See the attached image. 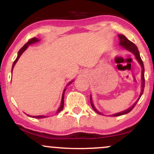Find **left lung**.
Segmentation results:
<instances>
[{
  "label": "left lung",
  "mask_w": 154,
  "mask_h": 154,
  "mask_svg": "<svg viewBox=\"0 0 154 154\" xmlns=\"http://www.w3.org/2000/svg\"><path fill=\"white\" fill-rule=\"evenodd\" d=\"M118 36H119V41H120L119 42V45H121V46H122L123 48H125L126 49V50L129 51H130V52L132 53V54L135 55L136 59L137 60L138 63H140V64L141 67H142V72H141V74H142V76H141V79H142V86H141L140 94V96H139L138 99L136 100L135 103H134L131 107H130V108H129V109H127V110H125V111H121V112H119V113H116V114H113V115H112L113 116H118L124 115V114H128L129 112H130V111H131L132 109H133V108L135 106L136 103H137V101H138L140 98L141 95H142L143 93L144 88H145V77H144L145 69H144V65H143V62L142 59H141V58H140V53H139L138 49H137V47L136 46V45L133 43H132V42L130 41V40H129L125 36V35H118ZM91 103L92 108H93V110H94L95 112L98 113V114H102L101 113L99 112V111H98L95 108L94 105H93V102H92L91 95Z\"/></svg>",
  "instance_id": "left-lung-1"
}]
</instances>
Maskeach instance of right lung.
Returning <instances> with one entry per match:
<instances>
[{
    "label": "right lung",
    "mask_w": 154,
    "mask_h": 154,
    "mask_svg": "<svg viewBox=\"0 0 154 154\" xmlns=\"http://www.w3.org/2000/svg\"><path fill=\"white\" fill-rule=\"evenodd\" d=\"M38 41H40V40H39L38 38H32V39H30V40H29V41L27 42V43H26L25 44V45H24V46H23V47L22 48L20 49V50L19 51V52H18V56H17V59H16L15 61H14L13 65H12L11 72H12V71H13V69H14V66H15L16 63L17 62V61H18V59H19V57H20V56H21V55H22V54H23V52H24V51H25L26 48H27L28 46H29V45H31V44H33V43H37V42H38ZM72 82H73V81H71V82L69 83V84L67 85H69L71 84V83H72ZM66 88H65V89L63 90V94H62V98H61V106H60V107L59 108V109H58L57 111H56V114H58V113L60 112V111H61L62 110V109H63V100H64V93H65V91H66ZM27 116H31L28 115V114H27ZM45 117H48V116H43V115L32 116V118H36V119H42V118H45Z\"/></svg>",
    "instance_id": "add662e5"
}]
</instances>
